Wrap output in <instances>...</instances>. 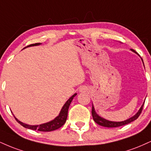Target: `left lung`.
<instances>
[{"label":"left lung","mask_w":151,"mask_h":151,"mask_svg":"<svg viewBox=\"0 0 151 151\" xmlns=\"http://www.w3.org/2000/svg\"><path fill=\"white\" fill-rule=\"evenodd\" d=\"M131 50H132V51H133L134 52H135V53L138 54L137 52L135 51V50H133V49H131ZM141 60H142V59H141ZM142 61H143V60H142ZM144 103H145V101L143 102V105H141V107L140 108L139 110L137 112V114H136L135 115H134L133 117H130L129 119H127V120H124V121L112 122V121L107 120V119H104V118L101 117V116L97 115V113H96V111H95V109H94V107H93V105H92V111H91L92 117H93V120L95 121V122L97 123L98 124L101 125V126L105 127H117L123 126V125L127 124H129V123H130V122H132L134 121L135 119H137V118L139 117V115H141V112H142L143 107V105H144Z\"/></svg>","instance_id":"8db88e82"}]
</instances>
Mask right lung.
<instances>
[{
	"instance_id": "right-lung-1",
	"label": "right lung",
	"mask_w": 151,
	"mask_h": 151,
	"mask_svg": "<svg viewBox=\"0 0 151 151\" xmlns=\"http://www.w3.org/2000/svg\"><path fill=\"white\" fill-rule=\"evenodd\" d=\"M41 44L40 43H34V44H31L29 46H27L25 48H27V47L29 46H39V45ZM24 48L23 49H24ZM77 95V93H74L73 96H72L68 100L66 103H65L63 107L62 108L60 112L59 115L57 116L55 119H52V120L48 122L44 123V124H39V125H29L27 124H24V123L22 122L14 116V117L15 118V119L19 124H20L22 126L24 127L29 129L32 130H38L39 132H51V131H54L58 129L60 127H61L63 124H65V122L67 120V118H68V109L69 107H70V103L72 102V99H74V97Z\"/></svg>"
}]
</instances>
